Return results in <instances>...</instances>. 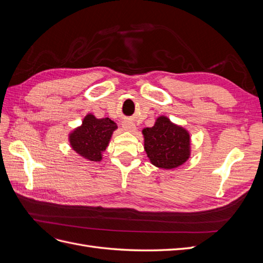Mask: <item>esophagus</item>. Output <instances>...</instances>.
<instances>
[{
    "instance_id": "esophagus-1",
    "label": "esophagus",
    "mask_w": 263,
    "mask_h": 263,
    "mask_svg": "<svg viewBox=\"0 0 263 263\" xmlns=\"http://www.w3.org/2000/svg\"><path fill=\"white\" fill-rule=\"evenodd\" d=\"M123 128L127 132H135L136 130V126H135V124L129 121H125L123 123Z\"/></svg>"
}]
</instances>
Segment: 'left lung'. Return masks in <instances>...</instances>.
I'll use <instances>...</instances> for the list:
<instances>
[{
	"instance_id": "obj_1",
	"label": "left lung",
	"mask_w": 263,
	"mask_h": 263,
	"mask_svg": "<svg viewBox=\"0 0 263 263\" xmlns=\"http://www.w3.org/2000/svg\"><path fill=\"white\" fill-rule=\"evenodd\" d=\"M150 162L161 169L178 168L191 155L190 134L168 117L159 116L153 127L142 129Z\"/></svg>"
}]
</instances>
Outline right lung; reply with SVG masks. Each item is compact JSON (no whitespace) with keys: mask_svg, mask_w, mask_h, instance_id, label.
<instances>
[{"mask_svg":"<svg viewBox=\"0 0 263 263\" xmlns=\"http://www.w3.org/2000/svg\"><path fill=\"white\" fill-rule=\"evenodd\" d=\"M115 129H117L116 123L108 117L99 119L87 114L82 125L70 133V146L86 160L101 161L103 151L108 146Z\"/></svg>","mask_w":263,"mask_h":263,"instance_id":"1","label":"right lung"}]
</instances>
